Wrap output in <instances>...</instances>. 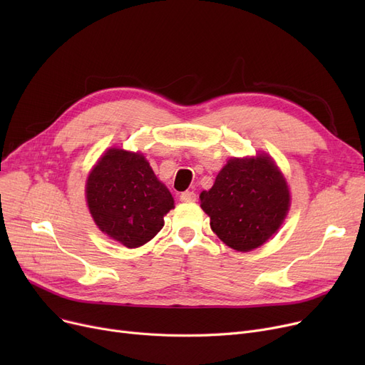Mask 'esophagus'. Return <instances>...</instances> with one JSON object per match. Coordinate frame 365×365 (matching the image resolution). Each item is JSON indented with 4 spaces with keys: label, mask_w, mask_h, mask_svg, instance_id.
<instances>
[{
    "label": "esophagus",
    "mask_w": 365,
    "mask_h": 365,
    "mask_svg": "<svg viewBox=\"0 0 365 365\" xmlns=\"http://www.w3.org/2000/svg\"><path fill=\"white\" fill-rule=\"evenodd\" d=\"M180 201H183V202H194V201H197V194L194 192V190H186V192L180 194Z\"/></svg>",
    "instance_id": "34e87169"
}]
</instances>
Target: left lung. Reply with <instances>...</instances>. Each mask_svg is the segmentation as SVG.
Instances as JSON below:
<instances>
[{
	"mask_svg": "<svg viewBox=\"0 0 365 365\" xmlns=\"http://www.w3.org/2000/svg\"><path fill=\"white\" fill-rule=\"evenodd\" d=\"M200 200L213 232L234 250L252 252L282 225L290 208V190L275 161L259 153L229 160Z\"/></svg>",
	"mask_w": 365,
	"mask_h": 365,
	"instance_id": "8db88e82",
	"label": "left lung"
}]
</instances>
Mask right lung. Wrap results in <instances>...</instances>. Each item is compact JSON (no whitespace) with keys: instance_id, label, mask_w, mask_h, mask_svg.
<instances>
[{"instance_id":"1","label":"right lung","mask_w":365,"mask_h":365,"mask_svg":"<svg viewBox=\"0 0 365 365\" xmlns=\"http://www.w3.org/2000/svg\"><path fill=\"white\" fill-rule=\"evenodd\" d=\"M86 197L94 223L127 248L155 237L175 207L170 190L142 153L118 148L108 149L93 167Z\"/></svg>"}]
</instances>
